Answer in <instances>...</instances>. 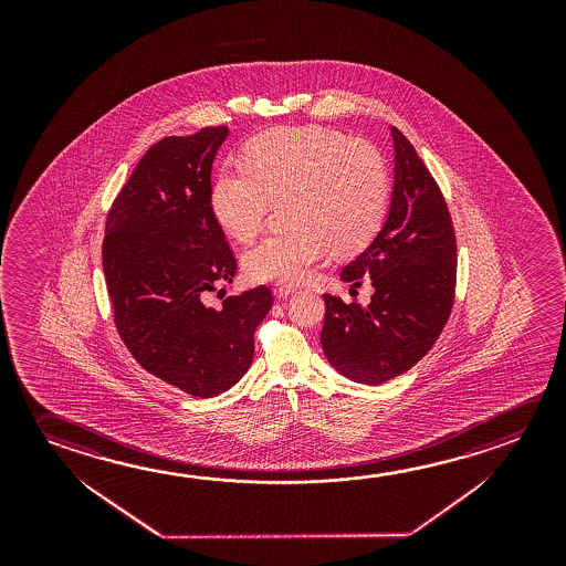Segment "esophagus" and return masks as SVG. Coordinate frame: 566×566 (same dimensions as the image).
Listing matches in <instances>:
<instances>
[{"mask_svg": "<svg viewBox=\"0 0 566 566\" xmlns=\"http://www.w3.org/2000/svg\"><path fill=\"white\" fill-rule=\"evenodd\" d=\"M297 286L294 284H284V282H279V284H274V296L276 297H286L292 294V292H296Z\"/></svg>", "mask_w": 566, "mask_h": 566, "instance_id": "34e87169", "label": "esophagus"}]
</instances>
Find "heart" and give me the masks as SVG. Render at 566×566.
<instances>
[{
    "label": "heart",
    "mask_w": 566,
    "mask_h": 566,
    "mask_svg": "<svg viewBox=\"0 0 566 566\" xmlns=\"http://www.w3.org/2000/svg\"><path fill=\"white\" fill-rule=\"evenodd\" d=\"M242 161L214 176L217 221L237 241L251 242L284 201L290 224L247 252L252 280L304 282L327 252L361 251L385 221L389 166L369 139L322 126L274 128L249 142Z\"/></svg>",
    "instance_id": "obj_1"
}]
</instances>
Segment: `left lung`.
Returning <instances> with one entry per match:
<instances>
[{
    "instance_id": "left-lung-1",
    "label": "left lung",
    "mask_w": 566,
    "mask_h": 566,
    "mask_svg": "<svg viewBox=\"0 0 566 566\" xmlns=\"http://www.w3.org/2000/svg\"><path fill=\"white\" fill-rule=\"evenodd\" d=\"M389 217L375 241L342 270L371 302L345 304L324 294L322 347L347 379L380 385L415 367L442 334L455 292V234L444 195L399 128Z\"/></svg>"
}]
</instances>
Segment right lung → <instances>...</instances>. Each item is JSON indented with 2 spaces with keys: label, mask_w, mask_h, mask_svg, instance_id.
<instances>
[{
  "label": "right lung",
  "mask_w": 566,
  "mask_h": 566,
  "mask_svg": "<svg viewBox=\"0 0 566 566\" xmlns=\"http://www.w3.org/2000/svg\"><path fill=\"white\" fill-rule=\"evenodd\" d=\"M227 126L167 136L116 195L103 241L114 324L134 359L191 397H217L251 367L254 332L272 307L266 286L205 296L232 282L237 259L211 207V167Z\"/></svg>",
  "instance_id": "add662e5"
}]
</instances>
